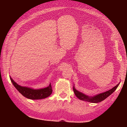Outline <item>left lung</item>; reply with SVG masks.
Returning a JSON list of instances; mask_svg holds the SVG:
<instances>
[{
	"label": "left lung",
	"mask_w": 127,
	"mask_h": 127,
	"mask_svg": "<svg viewBox=\"0 0 127 127\" xmlns=\"http://www.w3.org/2000/svg\"><path fill=\"white\" fill-rule=\"evenodd\" d=\"M119 84H120V83H119L118 84H117L116 86L113 87L112 89H111L107 91H106L105 92H103V93H99L98 94L94 95L93 96H90L87 95L85 94L82 93V92L77 91L75 88L74 85V87H73V90H74V93L76 96V97H78L79 99H80V100L91 102V103H97L104 100L105 98H106L107 97H109L111 94H112L113 92L116 90L117 87L119 85Z\"/></svg>",
	"instance_id": "obj_1"
}]
</instances>
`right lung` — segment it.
<instances>
[{
    "instance_id": "right-lung-1",
    "label": "right lung",
    "mask_w": 127,
    "mask_h": 127,
    "mask_svg": "<svg viewBox=\"0 0 127 127\" xmlns=\"http://www.w3.org/2000/svg\"><path fill=\"white\" fill-rule=\"evenodd\" d=\"M10 79L13 83L14 87L17 91L24 97L31 99H40L47 98L52 94V90L51 84L45 88H40V89H34V88L22 86L18 85L9 76Z\"/></svg>"
}]
</instances>
